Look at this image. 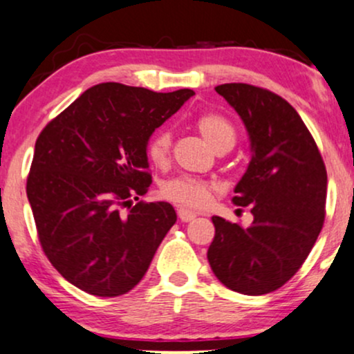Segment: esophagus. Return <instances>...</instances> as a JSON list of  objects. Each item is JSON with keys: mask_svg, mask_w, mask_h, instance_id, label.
I'll return each instance as SVG.
<instances>
[{"mask_svg": "<svg viewBox=\"0 0 354 354\" xmlns=\"http://www.w3.org/2000/svg\"><path fill=\"white\" fill-rule=\"evenodd\" d=\"M178 216H180L183 223H189V221H193L194 218H196V213H193V211H189V209L180 208V209H178Z\"/></svg>", "mask_w": 354, "mask_h": 354, "instance_id": "34e87169", "label": "esophagus"}]
</instances>
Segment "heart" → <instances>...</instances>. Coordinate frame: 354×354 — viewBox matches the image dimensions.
<instances>
[{"instance_id":"obj_1","label":"heart","mask_w":354,"mask_h":354,"mask_svg":"<svg viewBox=\"0 0 354 354\" xmlns=\"http://www.w3.org/2000/svg\"><path fill=\"white\" fill-rule=\"evenodd\" d=\"M196 126L200 129L201 136L205 138L206 143L211 148H214L221 141H234L233 126H231V123L225 116L216 115V113L201 115L198 118ZM169 146H171V136H169L168 131L161 129V131H156L149 138L146 153H148V158L154 165H165L166 160H168ZM211 189L213 188H211L209 183L198 180V178L180 176L166 181L163 188H161V193H163L166 200L176 203V205L191 209H200L205 208L209 203Z\"/></svg>"}]
</instances>
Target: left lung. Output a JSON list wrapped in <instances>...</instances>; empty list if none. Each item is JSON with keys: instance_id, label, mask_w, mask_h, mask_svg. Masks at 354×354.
Masks as SVG:
<instances>
[{"instance_id": "8db88e82", "label": "left lung", "mask_w": 354, "mask_h": 354, "mask_svg": "<svg viewBox=\"0 0 354 354\" xmlns=\"http://www.w3.org/2000/svg\"><path fill=\"white\" fill-rule=\"evenodd\" d=\"M245 124L251 160L234 186L233 203L250 206L253 223L213 216L208 261L236 293L278 290L301 268L324 221L328 176L301 116L268 89L245 83L216 86Z\"/></svg>"}]
</instances>
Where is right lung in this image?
I'll return each mask as SVG.
<instances>
[{
	"label": "right lung",
	"mask_w": 354,
	"mask_h": 354,
	"mask_svg": "<svg viewBox=\"0 0 354 354\" xmlns=\"http://www.w3.org/2000/svg\"><path fill=\"white\" fill-rule=\"evenodd\" d=\"M193 95L96 84L36 140L28 201L48 259L80 290L101 298L128 293L176 223L169 203L131 205L151 185L149 138Z\"/></svg>",
	"instance_id": "add662e5"
}]
</instances>
